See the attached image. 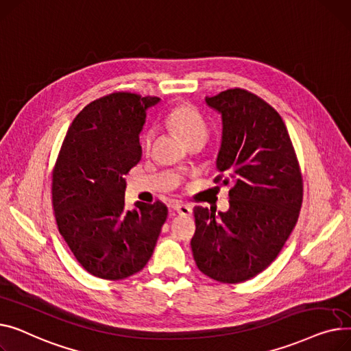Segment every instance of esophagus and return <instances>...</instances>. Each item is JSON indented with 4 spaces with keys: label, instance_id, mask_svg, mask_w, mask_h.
Here are the masks:
<instances>
[{
    "label": "esophagus",
    "instance_id": "esophagus-1",
    "mask_svg": "<svg viewBox=\"0 0 351 351\" xmlns=\"http://www.w3.org/2000/svg\"><path fill=\"white\" fill-rule=\"evenodd\" d=\"M171 210L176 211L180 215H184V217L193 214L191 207H189V205H185V204H181V202H173L171 204Z\"/></svg>",
    "mask_w": 351,
    "mask_h": 351
}]
</instances>
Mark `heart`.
<instances>
[{
  "label": "heart",
  "instance_id": "1",
  "mask_svg": "<svg viewBox=\"0 0 351 351\" xmlns=\"http://www.w3.org/2000/svg\"><path fill=\"white\" fill-rule=\"evenodd\" d=\"M167 120L170 126L185 140L190 141L195 137H204L207 136V123L202 114L198 112L197 108H194L190 103H180V105L174 106L170 113L167 114ZM154 138V130L149 129L143 134V149H150L152 141Z\"/></svg>",
  "mask_w": 351,
  "mask_h": 351
}]
</instances>
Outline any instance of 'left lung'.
Returning <instances> with one entry per match:
<instances>
[{
	"label": "left lung",
	"instance_id": "8db88e82",
	"mask_svg": "<svg viewBox=\"0 0 351 351\" xmlns=\"http://www.w3.org/2000/svg\"><path fill=\"white\" fill-rule=\"evenodd\" d=\"M222 116L214 182L230 185V210L194 208L191 250L198 269L241 283L269 266L291 237L303 199L292 140L279 113L259 96L226 89L205 97Z\"/></svg>",
	"mask_w": 351,
	"mask_h": 351
}]
</instances>
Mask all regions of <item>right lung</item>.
Returning <instances> with one entry per match:
<instances>
[{
  "label": "right lung",
  "instance_id": "add662e5",
  "mask_svg": "<svg viewBox=\"0 0 351 351\" xmlns=\"http://www.w3.org/2000/svg\"><path fill=\"white\" fill-rule=\"evenodd\" d=\"M156 96L114 92L90 101L73 119L52 171L59 234L85 269L120 280L153 255L167 207L125 204L126 176L141 158L138 134Z\"/></svg>",
  "mask_w": 351,
  "mask_h": 351
}]
</instances>
